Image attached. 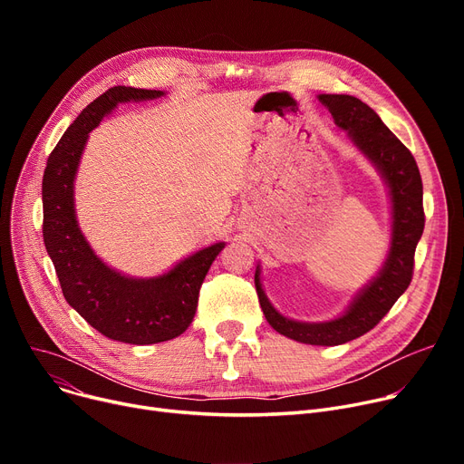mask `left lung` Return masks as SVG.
I'll return each instance as SVG.
<instances>
[{
    "label": "left lung",
    "mask_w": 464,
    "mask_h": 464,
    "mask_svg": "<svg viewBox=\"0 0 464 464\" xmlns=\"http://www.w3.org/2000/svg\"><path fill=\"white\" fill-rule=\"evenodd\" d=\"M318 100L382 175L392 199V246L378 275L357 291L344 314L329 322H297L282 315L265 295L259 265L254 282L261 310L275 331L303 344L338 346L378 325L410 285L413 254L425 227L423 184L411 152L367 103L346 93H320Z\"/></svg>",
    "instance_id": "obj_1"
}]
</instances>
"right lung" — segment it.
Wrapping results in <instances>:
<instances>
[{"label":"right lung","instance_id":"obj_1","mask_svg":"<svg viewBox=\"0 0 464 464\" xmlns=\"http://www.w3.org/2000/svg\"><path fill=\"white\" fill-rule=\"evenodd\" d=\"M165 92L112 86L67 128L46 160L43 175V238L65 301L107 338L158 344L182 334L198 310L201 284L226 242L179 261L165 275L133 278L95 256L75 212V177L88 135L118 103L158 100Z\"/></svg>","mask_w":464,"mask_h":464}]
</instances>
